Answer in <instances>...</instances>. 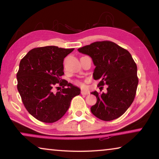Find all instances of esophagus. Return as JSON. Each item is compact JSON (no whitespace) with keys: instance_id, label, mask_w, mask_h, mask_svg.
<instances>
[{"instance_id":"34e87169","label":"esophagus","mask_w":159,"mask_h":159,"mask_svg":"<svg viewBox=\"0 0 159 159\" xmlns=\"http://www.w3.org/2000/svg\"><path fill=\"white\" fill-rule=\"evenodd\" d=\"M80 93H81V95H87L88 94H90L89 92H88V91H85V90H81L80 91Z\"/></svg>"}]
</instances>
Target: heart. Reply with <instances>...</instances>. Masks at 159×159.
I'll list each match as a JSON object with an SVG mask.
<instances>
[{
	"instance_id": "b5f03b06",
	"label": "heart",
	"mask_w": 159,
	"mask_h": 159,
	"mask_svg": "<svg viewBox=\"0 0 159 159\" xmlns=\"http://www.w3.org/2000/svg\"><path fill=\"white\" fill-rule=\"evenodd\" d=\"M74 83L76 85L80 86V87H81V88H84L85 86L84 83H83L82 81H80V80H76V81L74 82Z\"/></svg>"
}]
</instances>
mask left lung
<instances>
[{
  "mask_svg": "<svg viewBox=\"0 0 159 159\" xmlns=\"http://www.w3.org/2000/svg\"><path fill=\"white\" fill-rule=\"evenodd\" d=\"M78 50L92 58L93 78L100 80L98 86L107 85V93H91L98 99L91 112L105 121L120 117L133 103L138 85V69L130 53L109 41L94 42Z\"/></svg>",
  "mask_w": 159,
  "mask_h": 159,
  "instance_id": "8db88e82",
  "label": "left lung"
}]
</instances>
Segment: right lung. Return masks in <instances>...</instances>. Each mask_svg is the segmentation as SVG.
<instances>
[{
  "label": "right lung",
  "mask_w": 159,
  "mask_h": 159,
  "mask_svg": "<svg viewBox=\"0 0 159 159\" xmlns=\"http://www.w3.org/2000/svg\"><path fill=\"white\" fill-rule=\"evenodd\" d=\"M74 50L57 46L36 48L20 61L17 90L26 110L40 121H57L69 108L72 98L80 93L76 86L61 79L64 59ZM57 83L63 88L55 93L52 89Z\"/></svg>",
  "instance_id": "right-lung-1"
}]
</instances>
